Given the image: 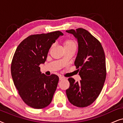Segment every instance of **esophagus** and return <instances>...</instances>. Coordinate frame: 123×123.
Listing matches in <instances>:
<instances>
[{"mask_svg":"<svg viewBox=\"0 0 123 123\" xmlns=\"http://www.w3.org/2000/svg\"><path fill=\"white\" fill-rule=\"evenodd\" d=\"M64 79H65L64 77H62V76H60V77H59V80H64Z\"/></svg>","mask_w":123,"mask_h":123,"instance_id":"1","label":"esophagus"}]
</instances>
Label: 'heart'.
<instances>
[{"label":"heart","mask_w":123,"mask_h":123,"mask_svg":"<svg viewBox=\"0 0 123 123\" xmlns=\"http://www.w3.org/2000/svg\"><path fill=\"white\" fill-rule=\"evenodd\" d=\"M75 42L72 40H67L64 43V48H70V47H75Z\"/></svg>","instance_id":"heart-1"}]
</instances>
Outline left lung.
Here are the masks:
<instances>
[{"instance_id": "obj_1", "label": "left lung", "mask_w": 123, "mask_h": 123, "mask_svg": "<svg viewBox=\"0 0 123 123\" xmlns=\"http://www.w3.org/2000/svg\"><path fill=\"white\" fill-rule=\"evenodd\" d=\"M67 32L76 38L78 51L74 62L81 80L68 79L69 88L66 90L68 100L79 107H87L100 95L105 81V55L101 44L88 31L83 28L70 30Z\"/></svg>"}]
</instances>
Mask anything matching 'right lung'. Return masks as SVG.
I'll return each mask as SVG.
<instances>
[{
	"instance_id": "right-lung-1",
	"label": "right lung",
	"mask_w": 123,
	"mask_h": 123,
	"mask_svg": "<svg viewBox=\"0 0 123 123\" xmlns=\"http://www.w3.org/2000/svg\"><path fill=\"white\" fill-rule=\"evenodd\" d=\"M63 33L55 31L28 36L20 43L13 56L11 74L14 86L23 101L34 109H43L51 103L59 77L47 76L40 72L53 43Z\"/></svg>"
}]
</instances>
